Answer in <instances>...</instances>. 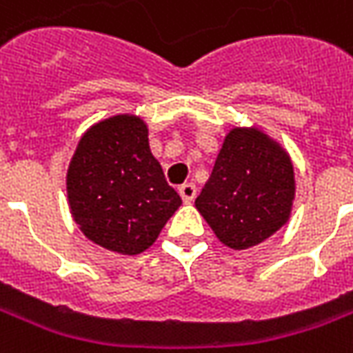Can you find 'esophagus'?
<instances>
[{
    "label": "esophagus",
    "instance_id": "esophagus-1",
    "mask_svg": "<svg viewBox=\"0 0 353 353\" xmlns=\"http://www.w3.org/2000/svg\"><path fill=\"white\" fill-rule=\"evenodd\" d=\"M179 194L185 202H192L194 196H196V185L194 183H183L179 187Z\"/></svg>",
    "mask_w": 353,
    "mask_h": 353
}]
</instances>
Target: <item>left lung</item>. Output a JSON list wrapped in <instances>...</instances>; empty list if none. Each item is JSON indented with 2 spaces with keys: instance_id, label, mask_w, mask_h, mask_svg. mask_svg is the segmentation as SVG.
Returning a JSON list of instances; mask_svg holds the SVG:
<instances>
[{
  "instance_id": "8db88e82",
  "label": "left lung",
  "mask_w": 353,
  "mask_h": 353,
  "mask_svg": "<svg viewBox=\"0 0 353 353\" xmlns=\"http://www.w3.org/2000/svg\"><path fill=\"white\" fill-rule=\"evenodd\" d=\"M295 192L285 147L257 126H232L194 206L223 245L244 252L289 221Z\"/></svg>"
}]
</instances>
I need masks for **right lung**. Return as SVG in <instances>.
Masks as SVG:
<instances>
[{"mask_svg": "<svg viewBox=\"0 0 353 353\" xmlns=\"http://www.w3.org/2000/svg\"><path fill=\"white\" fill-rule=\"evenodd\" d=\"M73 221L108 252L139 255L157 242L181 199L166 183L139 115L119 113L81 136L65 174Z\"/></svg>", "mask_w": 353, "mask_h": 353, "instance_id": "obj_1", "label": "right lung"}]
</instances>
